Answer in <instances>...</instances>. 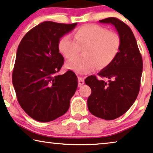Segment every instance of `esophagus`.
I'll return each mask as SVG.
<instances>
[{
	"label": "esophagus",
	"instance_id": "esophagus-1",
	"mask_svg": "<svg viewBox=\"0 0 153 153\" xmlns=\"http://www.w3.org/2000/svg\"><path fill=\"white\" fill-rule=\"evenodd\" d=\"M84 83H85L84 80H83L82 78H78V87H81L82 85H83Z\"/></svg>",
	"mask_w": 153,
	"mask_h": 153
}]
</instances>
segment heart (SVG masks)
I'll return each instance as SVG.
<instances>
[{
  "label": "heart",
  "mask_w": 153,
  "mask_h": 153,
  "mask_svg": "<svg viewBox=\"0 0 153 153\" xmlns=\"http://www.w3.org/2000/svg\"><path fill=\"white\" fill-rule=\"evenodd\" d=\"M73 39L64 36L59 42V49L66 59H71L83 49L84 55L71 59L66 67L78 73H87L97 65L104 68L112 63L120 48V38L117 33L97 24H87L74 32Z\"/></svg>",
  "instance_id": "b5f03b06"
}]
</instances>
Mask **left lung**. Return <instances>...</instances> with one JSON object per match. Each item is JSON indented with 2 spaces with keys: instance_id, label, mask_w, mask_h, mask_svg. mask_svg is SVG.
Segmentation results:
<instances>
[{
  "instance_id": "obj_1",
  "label": "left lung",
  "mask_w": 153,
  "mask_h": 153,
  "mask_svg": "<svg viewBox=\"0 0 153 153\" xmlns=\"http://www.w3.org/2000/svg\"><path fill=\"white\" fill-rule=\"evenodd\" d=\"M99 22L115 26L121 45L115 59L98 73L104 80L95 75L85 79V84L91 89L87 106L96 117L112 120L125 114L137 98L143 60L133 32L127 24L115 17Z\"/></svg>"
}]
</instances>
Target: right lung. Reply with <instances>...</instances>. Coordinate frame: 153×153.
Wrapping results in <instances>:
<instances>
[{
  "label": "right lung",
  "instance_id": "right-lung-1",
  "mask_svg": "<svg viewBox=\"0 0 153 153\" xmlns=\"http://www.w3.org/2000/svg\"><path fill=\"white\" fill-rule=\"evenodd\" d=\"M77 23L44 22L30 29L20 42L13 72L18 102L33 119L48 123L68 111L78 87L72 71L57 75L64 62L59 42Z\"/></svg>",
  "mask_w": 153,
  "mask_h": 153
}]
</instances>
